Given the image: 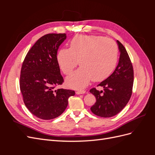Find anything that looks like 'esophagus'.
<instances>
[{
    "label": "esophagus",
    "mask_w": 155,
    "mask_h": 155,
    "mask_svg": "<svg viewBox=\"0 0 155 155\" xmlns=\"http://www.w3.org/2000/svg\"><path fill=\"white\" fill-rule=\"evenodd\" d=\"M85 90H83V89H80V90H78L76 93L77 94H84L85 93Z\"/></svg>",
    "instance_id": "1"
}]
</instances>
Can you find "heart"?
I'll use <instances>...</instances> for the list:
<instances>
[{"instance_id":"heart-1","label":"heart","mask_w":155,"mask_h":155,"mask_svg":"<svg viewBox=\"0 0 155 155\" xmlns=\"http://www.w3.org/2000/svg\"><path fill=\"white\" fill-rule=\"evenodd\" d=\"M118 49L109 38L95 35H78L70 41L69 49L62 48L57 59L62 72L69 75L79 64L81 67L67 78L71 87L87 85L92 79L101 81L113 71L118 59Z\"/></svg>"}]
</instances>
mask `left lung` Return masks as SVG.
Returning <instances> with one entry per match:
<instances>
[{
    "label": "left lung",
    "instance_id": "1",
    "mask_svg": "<svg viewBox=\"0 0 155 155\" xmlns=\"http://www.w3.org/2000/svg\"><path fill=\"white\" fill-rule=\"evenodd\" d=\"M120 55L114 72L98 86L104 87L99 91L95 88L90 90L96 99L91 110L92 113L103 118L112 117L122 110L129 102L133 92L134 71L125 48L117 41Z\"/></svg>",
    "mask_w": 155,
    "mask_h": 155
}]
</instances>
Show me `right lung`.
Returning a JSON list of instances; mask_svg holds the SVG:
<instances>
[{"mask_svg": "<svg viewBox=\"0 0 155 155\" xmlns=\"http://www.w3.org/2000/svg\"><path fill=\"white\" fill-rule=\"evenodd\" d=\"M66 34H48L41 37L27 53L22 63L20 89L23 101L32 114L42 120L57 118L66 109L74 91L55 88L64 79L57 59L59 46Z\"/></svg>", "mask_w": 155, "mask_h": 155, "instance_id": "right-lung-1", "label": "right lung"}]
</instances>
